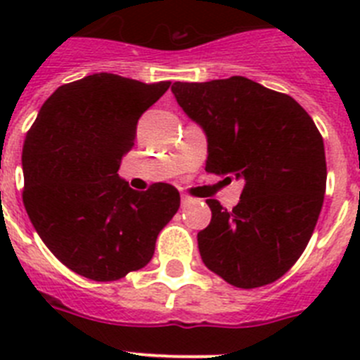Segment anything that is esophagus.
Instances as JSON below:
<instances>
[{
  "mask_svg": "<svg viewBox=\"0 0 360 360\" xmlns=\"http://www.w3.org/2000/svg\"><path fill=\"white\" fill-rule=\"evenodd\" d=\"M193 202H195V200L189 198V196H186V195L182 196V207H187V205H191Z\"/></svg>",
  "mask_w": 360,
  "mask_h": 360,
  "instance_id": "34e87169",
  "label": "esophagus"
}]
</instances>
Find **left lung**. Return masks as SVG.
Listing matches in <instances>:
<instances>
[{
	"mask_svg": "<svg viewBox=\"0 0 360 360\" xmlns=\"http://www.w3.org/2000/svg\"><path fill=\"white\" fill-rule=\"evenodd\" d=\"M173 94L207 136L205 171L243 180L232 211L207 200L202 262L238 288L274 283L307 249L324 191L326 158L316 124L290 95L247 77L174 82Z\"/></svg>",
	"mask_w": 360,
	"mask_h": 360,
	"instance_id": "1",
	"label": "left lung"
}]
</instances>
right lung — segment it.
Listing matches in <instances>:
<instances>
[{"label": "right lung", "mask_w": 360, "mask_h": 360, "mask_svg": "<svg viewBox=\"0 0 360 360\" xmlns=\"http://www.w3.org/2000/svg\"><path fill=\"white\" fill-rule=\"evenodd\" d=\"M169 86L94 73L59 86L27 133L25 209L50 252L79 276L117 281L148 265L180 207L169 184L135 191L117 174L136 122Z\"/></svg>", "instance_id": "obj_1"}]
</instances>
